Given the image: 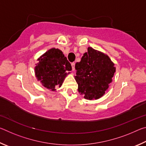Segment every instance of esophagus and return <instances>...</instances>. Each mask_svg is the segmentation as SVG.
I'll return each mask as SVG.
<instances>
[{
  "label": "esophagus",
  "mask_w": 146,
  "mask_h": 146,
  "mask_svg": "<svg viewBox=\"0 0 146 146\" xmlns=\"http://www.w3.org/2000/svg\"><path fill=\"white\" fill-rule=\"evenodd\" d=\"M75 63L73 62L71 63V67H72V70L75 71Z\"/></svg>",
  "instance_id": "1"
}]
</instances>
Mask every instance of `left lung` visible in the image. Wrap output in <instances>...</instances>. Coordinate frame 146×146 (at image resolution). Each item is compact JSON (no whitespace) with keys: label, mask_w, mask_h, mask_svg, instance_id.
<instances>
[{"label":"left lung","mask_w":146,"mask_h":146,"mask_svg":"<svg viewBox=\"0 0 146 146\" xmlns=\"http://www.w3.org/2000/svg\"><path fill=\"white\" fill-rule=\"evenodd\" d=\"M115 64L106 54L88 47L80 62L75 64V79L78 91L86 99H98L104 96L116 71Z\"/></svg>","instance_id":"left-lung-1"}]
</instances>
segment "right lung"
Masks as SVG:
<instances>
[{
    "instance_id": "right-lung-1",
    "label": "right lung",
    "mask_w": 146,
    "mask_h": 146,
    "mask_svg": "<svg viewBox=\"0 0 146 146\" xmlns=\"http://www.w3.org/2000/svg\"><path fill=\"white\" fill-rule=\"evenodd\" d=\"M35 67V74L38 81L44 88L55 91L60 88L64 79L72 70L67 58L59 49H49L42 55Z\"/></svg>"
}]
</instances>
